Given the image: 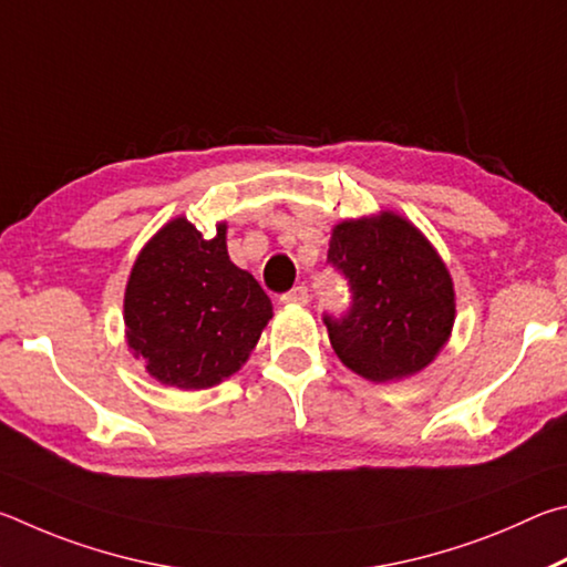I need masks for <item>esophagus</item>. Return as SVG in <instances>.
<instances>
[{"instance_id": "esophagus-1", "label": "esophagus", "mask_w": 567, "mask_h": 567, "mask_svg": "<svg viewBox=\"0 0 567 567\" xmlns=\"http://www.w3.org/2000/svg\"><path fill=\"white\" fill-rule=\"evenodd\" d=\"M309 289H306V286H293L291 291H286L284 296H281V303H286V306H306L309 303Z\"/></svg>"}]
</instances>
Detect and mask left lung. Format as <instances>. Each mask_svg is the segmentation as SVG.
I'll list each match as a JSON object with an SVG mask.
<instances>
[{"instance_id":"obj_1","label":"left lung","mask_w":567,"mask_h":567,"mask_svg":"<svg viewBox=\"0 0 567 567\" xmlns=\"http://www.w3.org/2000/svg\"><path fill=\"white\" fill-rule=\"evenodd\" d=\"M329 264L349 281L351 303L323 313L339 359L383 383L429 365L449 341L455 293L449 268L419 228L395 214L333 228Z\"/></svg>"}]
</instances>
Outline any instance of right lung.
Listing matches in <instances>:
<instances>
[{
  "instance_id": "1",
  "label": "right lung",
  "mask_w": 567,
  "mask_h": 567,
  "mask_svg": "<svg viewBox=\"0 0 567 567\" xmlns=\"http://www.w3.org/2000/svg\"><path fill=\"white\" fill-rule=\"evenodd\" d=\"M256 278L234 266L226 226L214 238L174 218L144 246L124 296L128 349L156 381L212 389L241 369L271 319Z\"/></svg>"
}]
</instances>
